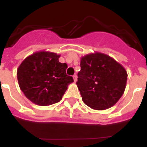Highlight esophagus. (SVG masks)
Segmentation results:
<instances>
[{
  "label": "esophagus",
  "instance_id": "1",
  "mask_svg": "<svg viewBox=\"0 0 147 147\" xmlns=\"http://www.w3.org/2000/svg\"><path fill=\"white\" fill-rule=\"evenodd\" d=\"M73 79H74V82H77V76H76V75H74L73 76Z\"/></svg>",
  "mask_w": 147,
  "mask_h": 147
}]
</instances>
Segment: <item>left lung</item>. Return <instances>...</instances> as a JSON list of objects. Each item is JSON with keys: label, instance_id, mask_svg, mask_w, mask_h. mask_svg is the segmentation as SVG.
<instances>
[{"label": "left lung", "instance_id": "1", "mask_svg": "<svg viewBox=\"0 0 147 147\" xmlns=\"http://www.w3.org/2000/svg\"><path fill=\"white\" fill-rule=\"evenodd\" d=\"M76 85L85 105L94 110L114 106L123 95L127 73L120 63L100 53L81 58Z\"/></svg>", "mask_w": 147, "mask_h": 147}]
</instances>
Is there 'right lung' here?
<instances>
[{"instance_id": "obj_1", "label": "right lung", "mask_w": 147, "mask_h": 147, "mask_svg": "<svg viewBox=\"0 0 147 147\" xmlns=\"http://www.w3.org/2000/svg\"><path fill=\"white\" fill-rule=\"evenodd\" d=\"M60 55L39 51L29 55L17 69L20 88L32 102L47 106L59 102L73 82L66 75V63L59 62Z\"/></svg>"}]
</instances>
